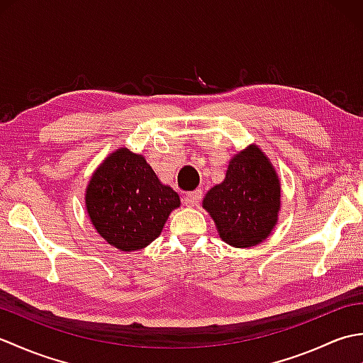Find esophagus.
Here are the masks:
<instances>
[{"label": "esophagus", "mask_w": 363, "mask_h": 363, "mask_svg": "<svg viewBox=\"0 0 363 363\" xmlns=\"http://www.w3.org/2000/svg\"><path fill=\"white\" fill-rule=\"evenodd\" d=\"M201 190H194V191H189V194L184 196V204L189 206V207H195L198 206V203L201 201Z\"/></svg>", "instance_id": "34e87169"}]
</instances>
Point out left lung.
<instances>
[{
	"label": "left lung",
	"instance_id": "left-lung-1",
	"mask_svg": "<svg viewBox=\"0 0 363 363\" xmlns=\"http://www.w3.org/2000/svg\"><path fill=\"white\" fill-rule=\"evenodd\" d=\"M203 207L228 245L250 248L265 240L281 209V184L259 146L250 145L230 159L225 181L207 191Z\"/></svg>",
	"mask_w": 363,
	"mask_h": 363
}]
</instances>
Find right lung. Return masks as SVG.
Listing matches in <instances>:
<instances>
[{
  "label": "right lung",
  "instance_id": "1",
  "mask_svg": "<svg viewBox=\"0 0 363 363\" xmlns=\"http://www.w3.org/2000/svg\"><path fill=\"white\" fill-rule=\"evenodd\" d=\"M179 195L164 186L142 154L113 151L91 176L86 207L91 225L120 251L145 248L160 235Z\"/></svg>",
  "mask_w": 363,
  "mask_h": 363
}]
</instances>
